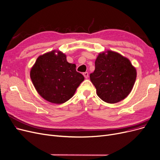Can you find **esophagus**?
Masks as SVG:
<instances>
[{"mask_svg": "<svg viewBox=\"0 0 160 160\" xmlns=\"http://www.w3.org/2000/svg\"><path fill=\"white\" fill-rule=\"evenodd\" d=\"M83 75H84V77H85V78H88L89 74H88V72H85L83 73Z\"/></svg>", "mask_w": 160, "mask_h": 160, "instance_id": "esophagus-1", "label": "esophagus"}]
</instances>
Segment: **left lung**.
Returning a JSON list of instances; mask_svg holds the SVG:
<instances>
[{
    "label": "left lung",
    "instance_id": "1",
    "mask_svg": "<svg viewBox=\"0 0 160 160\" xmlns=\"http://www.w3.org/2000/svg\"><path fill=\"white\" fill-rule=\"evenodd\" d=\"M95 66V71L89 77L100 99L112 104L128 97L137 77L136 69L128 58L107 50L99 54Z\"/></svg>",
    "mask_w": 160,
    "mask_h": 160
}]
</instances>
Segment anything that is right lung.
Listing matches in <instances>:
<instances>
[{"mask_svg":"<svg viewBox=\"0 0 160 160\" xmlns=\"http://www.w3.org/2000/svg\"><path fill=\"white\" fill-rule=\"evenodd\" d=\"M30 76L38 94L55 104L70 99L84 80L76 71V65L68 63L66 55L58 50L40 55L31 68Z\"/></svg>","mask_w":160,"mask_h":160,"instance_id":"obj_1","label":"right lung"}]
</instances>
